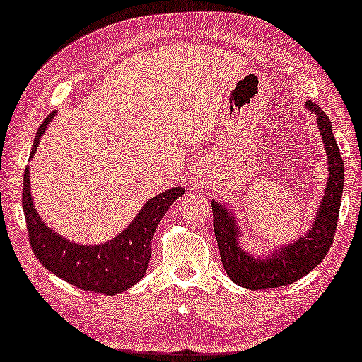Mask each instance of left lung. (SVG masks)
I'll return each instance as SVG.
<instances>
[{"label":"left lung","instance_id":"8db88e82","mask_svg":"<svg viewBox=\"0 0 362 362\" xmlns=\"http://www.w3.org/2000/svg\"><path fill=\"white\" fill-rule=\"evenodd\" d=\"M305 110L315 115L317 127L324 141L329 165V181L320 199L313 225L305 235L294 239L291 244H283L267 249L265 254L254 255L243 249V231L238 223L236 210L230 205L210 199L214 212V230L218 243L221 264L226 275L236 285L246 290H264L290 285L315 269L329 252L335 236L338 214H340L344 168L341 153L332 132V123L320 107L305 102Z\"/></svg>","mask_w":362,"mask_h":362}]
</instances>
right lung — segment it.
Returning <instances> with one entry per match:
<instances>
[{
    "mask_svg": "<svg viewBox=\"0 0 362 362\" xmlns=\"http://www.w3.org/2000/svg\"><path fill=\"white\" fill-rule=\"evenodd\" d=\"M57 115L49 113L38 127L30 150L35 155L40 137ZM185 187L176 186L148 199L134 220L119 235L100 244H81L61 236L40 218L30 194V170L24 171L22 209H24L30 247L40 264L61 280L84 291L102 294H119L146 275L152 255V239L160 220L168 212L171 204L185 194Z\"/></svg>",
    "mask_w": 362,
    "mask_h": 362,
    "instance_id": "right-lung-1",
    "label": "right lung"
}]
</instances>
